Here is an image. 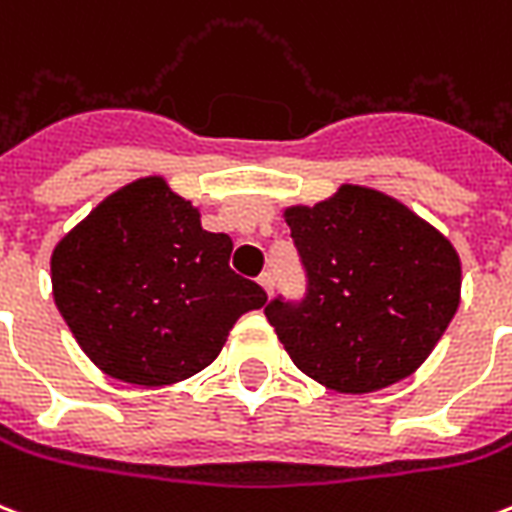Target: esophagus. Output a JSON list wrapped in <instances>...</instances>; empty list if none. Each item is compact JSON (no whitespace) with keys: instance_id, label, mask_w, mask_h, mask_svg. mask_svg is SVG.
Wrapping results in <instances>:
<instances>
[{"instance_id":"34e87169","label":"esophagus","mask_w":512,"mask_h":512,"mask_svg":"<svg viewBox=\"0 0 512 512\" xmlns=\"http://www.w3.org/2000/svg\"><path fill=\"white\" fill-rule=\"evenodd\" d=\"M257 282H260V287H263V290L271 295L273 284H276V276H273V271H263V273H260V279H257Z\"/></svg>"}]
</instances>
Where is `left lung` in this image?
Here are the masks:
<instances>
[{
	"label": "left lung",
	"mask_w": 512,
	"mask_h": 512,
	"mask_svg": "<svg viewBox=\"0 0 512 512\" xmlns=\"http://www.w3.org/2000/svg\"><path fill=\"white\" fill-rule=\"evenodd\" d=\"M306 268L300 303L265 317L308 378L341 395L403 381L451 325L462 263L451 241L373 187L341 185L314 206L284 209Z\"/></svg>",
	"instance_id": "8db88e82"
}]
</instances>
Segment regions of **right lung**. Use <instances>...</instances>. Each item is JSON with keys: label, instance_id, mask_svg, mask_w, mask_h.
I'll use <instances>...</instances> for the list:
<instances>
[{"label": "right lung", "instance_id": "1", "mask_svg": "<svg viewBox=\"0 0 512 512\" xmlns=\"http://www.w3.org/2000/svg\"><path fill=\"white\" fill-rule=\"evenodd\" d=\"M233 241L163 177L107 195L58 241L50 282L91 362L117 381L166 386L212 365L263 287L230 271Z\"/></svg>", "mask_w": 512, "mask_h": 512}]
</instances>
